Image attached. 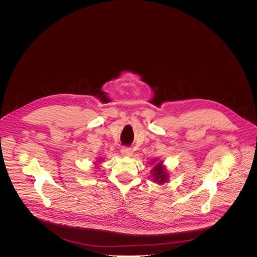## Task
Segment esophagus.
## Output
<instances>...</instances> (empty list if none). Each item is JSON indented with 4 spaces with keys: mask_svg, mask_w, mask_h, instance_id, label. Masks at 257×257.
Instances as JSON below:
<instances>
[{
    "mask_svg": "<svg viewBox=\"0 0 257 257\" xmlns=\"http://www.w3.org/2000/svg\"><path fill=\"white\" fill-rule=\"evenodd\" d=\"M120 153H121L123 156H132V154H133V149H132L131 147H121Z\"/></svg>",
    "mask_w": 257,
    "mask_h": 257,
    "instance_id": "esophagus-1",
    "label": "esophagus"
}]
</instances>
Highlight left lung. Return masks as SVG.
<instances>
[{"mask_svg": "<svg viewBox=\"0 0 257 257\" xmlns=\"http://www.w3.org/2000/svg\"><path fill=\"white\" fill-rule=\"evenodd\" d=\"M152 172V176H153V180L157 183L162 184L167 181L168 177H167V173L165 171V168L162 166V162H158L155 167L153 168Z\"/></svg>", "mask_w": 257, "mask_h": 257, "instance_id": "left-lung-1", "label": "left lung"}]
</instances>
